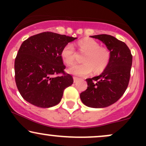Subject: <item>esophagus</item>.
<instances>
[{
  "instance_id": "obj_1",
  "label": "esophagus",
  "mask_w": 146,
  "mask_h": 146,
  "mask_svg": "<svg viewBox=\"0 0 146 146\" xmlns=\"http://www.w3.org/2000/svg\"><path fill=\"white\" fill-rule=\"evenodd\" d=\"M78 80H79V78H78V77H75V76L73 77V81H74V83L77 82V81H78Z\"/></svg>"
}]
</instances>
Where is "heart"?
<instances>
[{
    "label": "heart",
    "instance_id": "b5f03b06",
    "mask_svg": "<svg viewBox=\"0 0 146 146\" xmlns=\"http://www.w3.org/2000/svg\"><path fill=\"white\" fill-rule=\"evenodd\" d=\"M80 53H85L82 64H75L68 69L70 74L78 77L89 75L94 70L95 73H101L108 66L110 60V52L106 47L100 46L98 42L90 38H84L78 43ZM77 53L72 43H68L61 51L64 62L67 65L74 63Z\"/></svg>",
    "mask_w": 146,
    "mask_h": 146
}]
</instances>
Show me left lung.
<instances>
[{"instance_id": "obj_1", "label": "left lung", "mask_w": 146, "mask_h": 146, "mask_svg": "<svg viewBox=\"0 0 146 146\" xmlns=\"http://www.w3.org/2000/svg\"><path fill=\"white\" fill-rule=\"evenodd\" d=\"M101 40L110 52V60L102 74L86 79V90L80 94L84 104L90 108H105L113 104L128 86L132 56L123 42L107 34L90 36Z\"/></svg>"}]
</instances>
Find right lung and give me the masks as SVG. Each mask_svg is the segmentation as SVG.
<instances>
[{
  "instance_id": "obj_1",
  "label": "right lung",
  "mask_w": 146,
  "mask_h": 146,
  "mask_svg": "<svg viewBox=\"0 0 146 146\" xmlns=\"http://www.w3.org/2000/svg\"><path fill=\"white\" fill-rule=\"evenodd\" d=\"M76 38L46 31L22 43L15 59V81L25 100L40 108L60 103L64 90L73 83L64 72L61 51Z\"/></svg>"
}]
</instances>
